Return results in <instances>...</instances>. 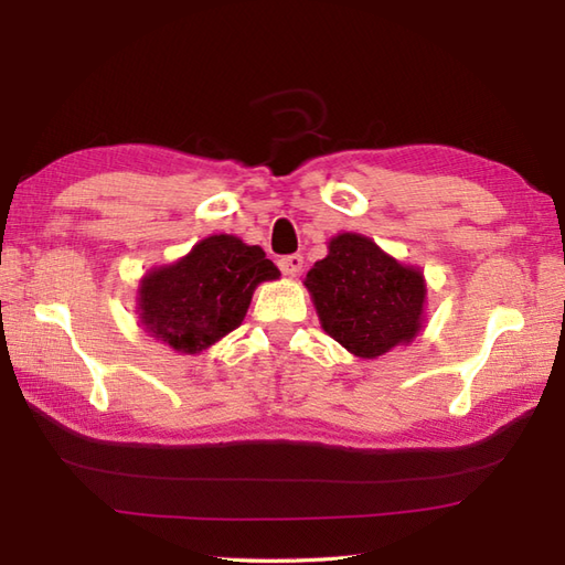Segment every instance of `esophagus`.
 <instances>
[{
  "label": "esophagus",
  "mask_w": 565,
  "mask_h": 565,
  "mask_svg": "<svg viewBox=\"0 0 565 565\" xmlns=\"http://www.w3.org/2000/svg\"><path fill=\"white\" fill-rule=\"evenodd\" d=\"M279 269H281L284 274H289V276L301 274V269H303V257H301V255H286V257L279 259Z\"/></svg>",
  "instance_id": "obj_1"
}]
</instances>
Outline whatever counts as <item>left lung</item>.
Masks as SVG:
<instances>
[{
    "label": "left lung",
    "instance_id": "8db88e82",
    "mask_svg": "<svg viewBox=\"0 0 565 565\" xmlns=\"http://www.w3.org/2000/svg\"><path fill=\"white\" fill-rule=\"evenodd\" d=\"M306 286L322 328L356 356H381L419 330L423 274L403 267L364 235L334 237L328 257L308 271Z\"/></svg>",
    "mask_w": 565,
    "mask_h": 565
}]
</instances>
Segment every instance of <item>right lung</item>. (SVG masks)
Wrapping results in <instances>:
<instances>
[{"label":"right lung","mask_w":565,"mask_h":565,"mask_svg":"<svg viewBox=\"0 0 565 565\" xmlns=\"http://www.w3.org/2000/svg\"><path fill=\"white\" fill-rule=\"evenodd\" d=\"M279 276L262 247L233 235L201 239L184 259L154 269L140 286V316L154 340L196 354L243 322L257 284Z\"/></svg>","instance_id":"add662e5"}]
</instances>
